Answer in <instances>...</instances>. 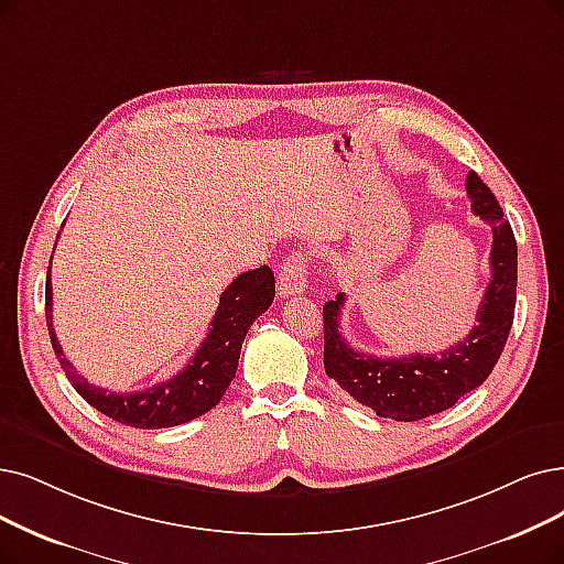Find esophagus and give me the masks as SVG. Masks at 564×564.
I'll list each match as a JSON object with an SVG mask.
<instances>
[{
    "mask_svg": "<svg viewBox=\"0 0 564 564\" xmlns=\"http://www.w3.org/2000/svg\"><path fill=\"white\" fill-rule=\"evenodd\" d=\"M307 270L305 261L301 254H291L286 257L282 270H280V280H278V296L280 299H291L296 294H303L305 282H307Z\"/></svg>",
    "mask_w": 564,
    "mask_h": 564,
    "instance_id": "34e87169",
    "label": "esophagus"
}]
</instances>
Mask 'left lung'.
Returning a JSON list of instances; mask_svg holds the SVG:
<instances>
[{
    "instance_id": "1",
    "label": "left lung",
    "mask_w": 564,
    "mask_h": 564,
    "mask_svg": "<svg viewBox=\"0 0 564 564\" xmlns=\"http://www.w3.org/2000/svg\"><path fill=\"white\" fill-rule=\"evenodd\" d=\"M467 196L471 213L492 231V278L477 312V326L460 343L440 354L379 358L356 351L340 333L345 294L324 305V368L337 387L377 416L419 421L440 414L469 391L481 387L507 345L513 324L518 247L511 224L484 180L469 171Z\"/></svg>"
}]
</instances>
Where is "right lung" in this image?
I'll use <instances>...</instances> for the list:
<instances>
[{
    "label": "right lung",
    "mask_w": 564,
    "mask_h": 564,
    "mask_svg": "<svg viewBox=\"0 0 564 564\" xmlns=\"http://www.w3.org/2000/svg\"><path fill=\"white\" fill-rule=\"evenodd\" d=\"M273 299L275 275L268 265L247 270V273L238 275L219 296L210 330L189 364L171 379L133 393H116L89 384L83 375L74 370L69 360L64 358L51 314V268L46 275V324L59 366L66 377H69L74 389L83 395V400H87L95 410L112 421H120L131 427H143V431H156V427L187 423L215 408L236 377L240 347L247 330H250L259 314L270 307Z\"/></svg>",
    "instance_id": "1"
}]
</instances>
